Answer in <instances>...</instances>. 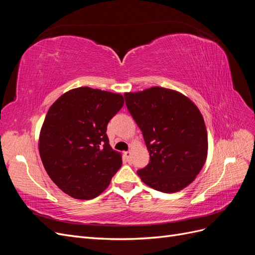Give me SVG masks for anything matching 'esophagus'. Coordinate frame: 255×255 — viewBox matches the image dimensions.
Masks as SVG:
<instances>
[{
  "mask_svg": "<svg viewBox=\"0 0 255 255\" xmlns=\"http://www.w3.org/2000/svg\"><path fill=\"white\" fill-rule=\"evenodd\" d=\"M125 156L128 160H130V151H127L125 152Z\"/></svg>",
  "mask_w": 255,
  "mask_h": 255,
  "instance_id": "esophagus-1",
  "label": "esophagus"
}]
</instances>
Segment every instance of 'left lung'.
Masks as SVG:
<instances>
[{
    "label": "left lung",
    "mask_w": 255,
    "mask_h": 255,
    "mask_svg": "<svg viewBox=\"0 0 255 255\" xmlns=\"http://www.w3.org/2000/svg\"><path fill=\"white\" fill-rule=\"evenodd\" d=\"M141 129L150 163L137 173L153 189L172 194L194 182L207 157V132L189 98L164 87L125 94Z\"/></svg>",
    "instance_id": "left-lung-1"
}]
</instances>
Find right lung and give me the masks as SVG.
<instances>
[{
	"instance_id": "1",
	"label": "right lung",
	"mask_w": 255,
	"mask_h": 255,
	"mask_svg": "<svg viewBox=\"0 0 255 255\" xmlns=\"http://www.w3.org/2000/svg\"><path fill=\"white\" fill-rule=\"evenodd\" d=\"M123 104L120 94L79 87L49 109L38 148L45 171L67 195L94 199L120 169L121 153L112 149L106 129Z\"/></svg>"
}]
</instances>
